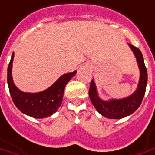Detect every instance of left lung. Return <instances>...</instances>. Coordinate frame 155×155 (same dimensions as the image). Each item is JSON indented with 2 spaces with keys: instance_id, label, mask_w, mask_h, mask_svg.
<instances>
[{
  "instance_id": "1",
  "label": "left lung",
  "mask_w": 155,
  "mask_h": 155,
  "mask_svg": "<svg viewBox=\"0 0 155 155\" xmlns=\"http://www.w3.org/2000/svg\"><path fill=\"white\" fill-rule=\"evenodd\" d=\"M128 45L135 54L140 71V81L135 92L128 97L123 99H111L109 101H104L99 97L97 87L93 80H91L89 88V97L96 110L101 116L109 119H121L134 113L140 106L146 90L148 74L142 53L135 46L130 44Z\"/></svg>"
}]
</instances>
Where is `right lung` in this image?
<instances>
[{
	"instance_id": "1",
	"label": "right lung",
	"mask_w": 155,
	"mask_h": 155,
	"mask_svg": "<svg viewBox=\"0 0 155 155\" xmlns=\"http://www.w3.org/2000/svg\"><path fill=\"white\" fill-rule=\"evenodd\" d=\"M14 53L12 54L7 68V83L12 101L18 109L34 118L41 119L52 116L60 107L64 97V88L77 71L64 74L48 88L40 92L30 93L18 89L12 78V63Z\"/></svg>"
}]
</instances>
